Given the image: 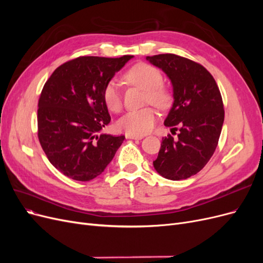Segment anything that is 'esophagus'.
I'll return each mask as SVG.
<instances>
[{
    "label": "esophagus",
    "mask_w": 263,
    "mask_h": 263,
    "mask_svg": "<svg viewBox=\"0 0 263 263\" xmlns=\"http://www.w3.org/2000/svg\"><path fill=\"white\" fill-rule=\"evenodd\" d=\"M126 139H137L140 140L144 138V136H141V135H130V134H126Z\"/></svg>",
    "instance_id": "1"
}]
</instances>
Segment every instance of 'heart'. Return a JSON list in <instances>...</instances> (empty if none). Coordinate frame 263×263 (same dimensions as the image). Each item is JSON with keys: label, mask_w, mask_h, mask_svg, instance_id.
<instances>
[{"label": "heart", "mask_w": 263, "mask_h": 263, "mask_svg": "<svg viewBox=\"0 0 263 263\" xmlns=\"http://www.w3.org/2000/svg\"><path fill=\"white\" fill-rule=\"evenodd\" d=\"M125 79L129 83L147 91V102L158 108H165L169 105L171 97L169 91L162 86L163 78L156 67L147 63H137L125 73ZM103 100L106 107L112 112L122 108V94L116 81H109L103 91ZM157 121V113L154 108L145 107L138 110H130L118 119L116 126L119 130L130 135H145L154 128Z\"/></svg>", "instance_id": "obj_1"}]
</instances>
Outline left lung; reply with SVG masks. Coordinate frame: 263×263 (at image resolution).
Instances as JSON below:
<instances>
[{
	"mask_svg": "<svg viewBox=\"0 0 263 263\" xmlns=\"http://www.w3.org/2000/svg\"><path fill=\"white\" fill-rule=\"evenodd\" d=\"M146 60L169 78L173 104L164 125L180 132L178 140L162 138L154 168L168 180L187 179L204 168L217 147L225 115L219 89L209 71L190 59L164 53Z\"/></svg>",
	"mask_w": 263,
	"mask_h": 263,
	"instance_id": "1",
	"label": "left lung"
}]
</instances>
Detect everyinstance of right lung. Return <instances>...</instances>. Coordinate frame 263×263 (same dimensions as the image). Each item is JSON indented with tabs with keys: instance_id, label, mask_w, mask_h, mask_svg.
Returning <instances> with one entry per match:
<instances>
[{
	"instance_id": "obj_1",
	"label": "right lung",
	"mask_w": 263,
	"mask_h": 263,
	"mask_svg": "<svg viewBox=\"0 0 263 263\" xmlns=\"http://www.w3.org/2000/svg\"><path fill=\"white\" fill-rule=\"evenodd\" d=\"M134 55L79 57L47 80L38 102V138L50 163L66 177L90 181L112 161L124 136L102 134L110 122L105 85Z\"/></svg>"
}]
</instances>
